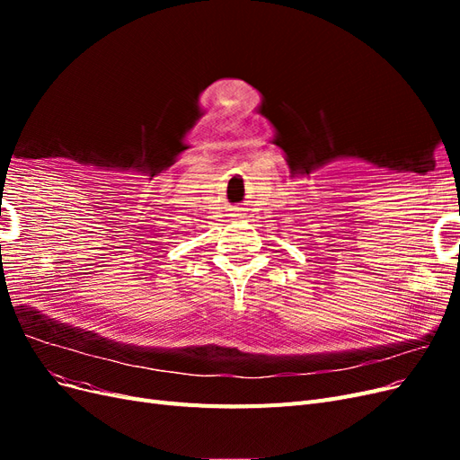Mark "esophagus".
Masks as SVG:
<instances>
[{
    "instance_id": "obj_1",
    "label": "esophagus",
    "mask_w": 460,
    "mask_h": 460,
    "mask_svg": "<svg viewBox=\"0 0 460 460\" xmlns=\"http://www.w3.org/2000/svg\"><path fill=\"white\" fill-rule=\"evenodd\" d=\"M235 217H243V213H238V215H235Z\"/></svg>"
}]
</instances>
